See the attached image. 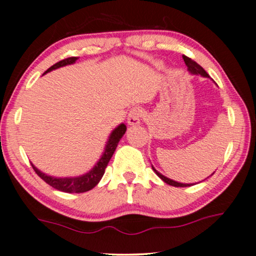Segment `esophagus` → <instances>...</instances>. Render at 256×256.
<instances>
[{
    "label": "esophagus",
    "instance_id": "esophagus-1",
    "mask_svg": "<svg viewBox=\"0 0 256 256\" xmlns=\"http://www.w3.org/2000/svg\"><path fill=\"white\" fill-rule=\"evenodd\" d=\"M143 116V112L140 107H132L130 110H129V114H128V124L130 126H135V124H138L140 121H141V118Z\"/></svg>",
    "mask_w": 256,
    "mask_h": 256
}]
</instances>
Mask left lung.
Instances as JSON below:
<instances>
[{
  "label": "left lung",
  "instance_id": "1",
  "mask_svg": "<svg viewBox=\"0 0 256 256\" xmlns=\"http://www.w3.org/2000/svg\"><path fill=\"white\" fill-rule=\"evenodd\" d=\"M183 59H184L185 64H186V66H188V71H190L191 73H194V74H200V76H208V72H206L205 70L202 68V66L198 64V62H196L194 60H192L191 58L186 57V56H183ZM152 169H154V166H152ZM154 171H155L156 174L160 178V180L166 182V184L172 185V186H177V188H180H180H186V186H191V185H192V184H182V183H177V182L171 180H169V178H166V176H163V174H160L158 172V171H157L156 169H154Z\"/></svg>",
  "mask_w": 256,
  "mask_h": 256
}]
</instances>
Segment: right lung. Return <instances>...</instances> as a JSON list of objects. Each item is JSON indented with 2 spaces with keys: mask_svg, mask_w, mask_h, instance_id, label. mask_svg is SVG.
Listing matches in <instances>:
<instances>
[{
  "mask_svg": "<svg viewBox=\"0 0 256 256\" xmlns=\"http://www.w3.org/2000/svg\"><path fill=\"white\" fill-rule=\"evenodd\" d=\"M76 59H78L76 57H70V58L62 59V60L56 62L54 65H52L50 68H48L46 71L44 72V74L45 73L52 71V70L62 68V66L73 64ZM126 130H127V127H126V124H124L114 129L113 132H112L110 136V140H108L106 149H104L102 157H101L99 162L96 163V166H94L90 172L82 174V176L72 177V178H56V177H51L43 174L42 171L38 170L36 166H34V164H31V166L34 168V172H36L38 176L45 182V183H48L50 186L56 188V190L68 192V194H82V192L90 191L92 190V188L99 183L101 178H102L104 174V169L107 168V164L112 158V156H113L115 149H116L118 146V143L121 140L122 136L124 135Z\"/></svg>",
  "mask_w": 256,
  "mask_h": 256,
  "instance_id": "add662e5",
  "label": "right lung"
}]
</instances>
